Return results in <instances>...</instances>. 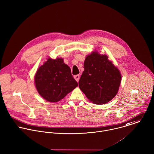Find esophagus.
I'll use <instances>...</instances> for the list:
<instances>
[{
    "label": "esophagus",
    "mask_w": 154,
    "mask_h": 154,
    "mask_svg": "<svg viewBox=\"0 0 154 154\" xmlns=\"http://www.w3.org/2000/svg\"><path fill=\"white\" fill-rule=\"evenodd\" d=\"M74 77L75 80L77 82H79V79H80V75H75L74 76Z\"/></svg>",
    "instance_id": "34e87169"
}]
</instances>
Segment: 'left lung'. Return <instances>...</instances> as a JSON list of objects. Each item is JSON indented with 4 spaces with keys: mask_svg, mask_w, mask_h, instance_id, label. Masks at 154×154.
<instances>
[{
    "mask_svg": "<svg viewBox=\"0 0 154 154\" xmlns=\"http://www.w3.org/2000/svg\"><path fill=\"white\" fill-rule=\"evenodd\" d=\"M79 86L90 101L106 104L118 94L121 74L106 54L93 51L86 56Z\"/></svg>",
    "mask_w": 154,
    "mask_h": 154,
    "instance_id": "left-lung-1",
    "label": "left lung"
}]
</instances>
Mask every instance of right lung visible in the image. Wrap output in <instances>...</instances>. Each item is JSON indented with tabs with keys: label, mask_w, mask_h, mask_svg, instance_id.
I'll return each mask as SVG.
<instances>
[{
	"label": "right lung",
	"mask_w": 154,
	"mask_h": 154,
	"mask_svg": "<svg viewBox=\"0 0 154 154\" xmlns=\"http://www.w3.org/2000/svg\"><path fill=\"white\" fill-rule=\"evenodd\" d=\"M34 80L39 94L51 103L59 101L78 86L62 58L49 57L38 69Z\"/></svg>",
	"instance_id": "1"
}]
</instances>
